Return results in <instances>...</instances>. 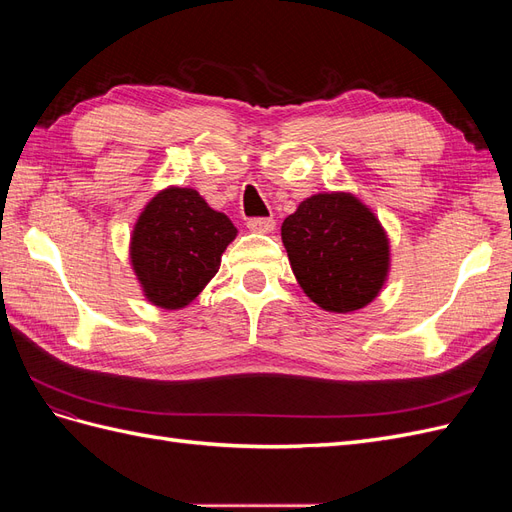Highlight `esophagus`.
I'll return each mask as SVG.
<instances>
[{
  "label": "esophagus",
  "instance_id": "obj_1",
  "mask_svg": "<svg viewBox=\"0 0 512 512\" xmlns=\"http://www.w3.org/2000/svg\"><path fill=\"white\" fill-rule=\"evenodd\" d=\"M247 228H250L252 232H260V235H267V232H271L275 228V220L273 218H252V220H247Z\"/></svg>",
  "mask_w": 512,
  "mask_h": 512
}]
</instances>
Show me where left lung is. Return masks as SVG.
Returning a JSON list of instances; mask_svg holds the SVG:
<instances>
[{
	"label": "left lung",
	"mask_w": 512,
	"mask_h": 512,
	"mask_svg": "<svg viewBox=\"0 0 512 512\" xmlns=\"http://www.w3.org/2000/svg\"><path fill=\"white\" fill-rule=\"evenodd\" d=\"M294 277L318 307L348 314L374 301L389 275V237L350 192L305 198L282 224Z\"/></svg>",
	"instance_id": "1"
}]
</instances>
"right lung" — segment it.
<instances>
[{"instance_id":"1","label":"right lung","mask_w":512,"mask_h":512,"mask_svg":"<svg viewBox=\"0 0 512 512\" xmlns=\"http://www.w3.org/2000/svg\"><path fill=\"white\" fill-rule=\"evenodd\" d=\"M237 237L228 215L211 209L192 188L153 196L132 230L130 260L145 299L162 309L190 305L218 273Z\"/></svg>"}]
</instances>
